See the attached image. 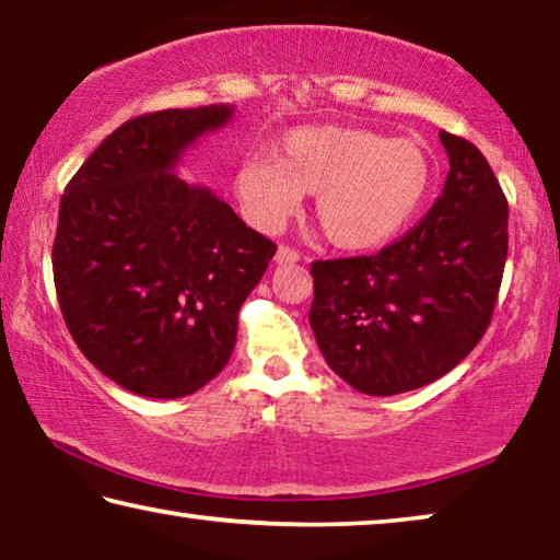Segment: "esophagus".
I'll use <instances>...</instances> for the list:
<instances>
[{
  "mask_svg": "<svg viewBox=\"0 0 560 560\" xmlns=\"http://www.w3.org/2000/svg\"><path fill=\"white\" fill-rule=\"evenodd\" d=\"M277 264H281V267H287V264H296L301 261V254L296 249H291V246H279L277 249Z\"/></svg>",
  "mask_w": 560,
  "mask_h": 560,
  "instance_id": "34e87169",
  "label": "esophagus"
}]
</instances>
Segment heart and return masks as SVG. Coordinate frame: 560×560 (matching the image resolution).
I'll return each mask as SVG.
<instances>
[{"label": "heart", "instance_id": "obj_1", "mask_svg": "<svg viewBox=\"0 0 560 560\" xmlns=\"http://www.w3.org/2000/svg\"><path fill=\"white\" fill-rule=\"evenodd\" d=\"M430 179V160L412 140L324 126L289 132L273 158L246 160L236 189L261 230H277L303 195H314L316 220L330 244L365 252L405 230Z\"/></svg>", "mask_w": 560, "mask_h": 560}]
</instances>
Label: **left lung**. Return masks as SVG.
<instances>
[{
    "label": "left lung",
    "mask_w": 560,
    "mask_h": 560,
    "mask_svg": "<svg viewBox=\"0 0 560 560\" xmlns=\"http://www.w3.org/2000/svg\"><path fill=\"white\" fill-rule=\"evenodd\" d=\"M442 195L373 257L311 264L308 320L330 371L365 395L430 385L462 363L494 314L509 252V205L487 158L440 130Z\"/></svg>",
    "instance_id": "1"
}]
</instances>
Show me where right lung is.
Wrapping results in <instances>:
<instances>
[{
	"mask_svg": "<svg viewBox=\"0 0 560 560\" xmlns=\"http://www.w3.org/2000/svg\"><path fill=\"white\" fill-rule=\"evenodd\" d=\"M234 106L122 122L66 185L54 283L81 353L126 390L175 400L222 371L236 316L277 254L210 187L175 175Z\"/></svg>",
	"mask_w": 560,
	"mask_h": 560,
	"instance_id": "obj_1",
	"label": "right lung"
}]
</instances>
